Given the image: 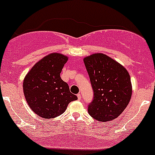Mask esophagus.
<instances>
[{"instance_id": "esophagus-1", "label": "esophagus", "mask_w": 155, "mask_h": 155, "mask_svg": "<svg viewBox=\"0 0 155 155\" xmlns=\"http://www.w3.org/2000/svg\"><path fill=\"white\" fill-rule=\"evenodd\" d=\"M77 97H78V99H81V98H82V95H81V94L80 93H79V94H77Z\"/></svg>"}]
</instances>
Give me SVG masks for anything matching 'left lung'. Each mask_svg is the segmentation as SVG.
<instances>
[{"label":"left lung","mask_w":155,"mask_h":155,"mask_svg":"<svg viewBox=\"0 0 155 155\" xmlns=\"http://www.w3.org/2000/svg\"><path fill=\"white\" fill-rule=\"evenodd\" d=\"M93 89L88 112L95 119L108 121L125 110L131 97L130 76L125 67L102 53L84 58Z\"/></svg>","instance_id":"left-lung-1"}]
</instances>
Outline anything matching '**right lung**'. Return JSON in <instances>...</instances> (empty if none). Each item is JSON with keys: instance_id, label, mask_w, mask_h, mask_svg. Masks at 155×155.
<instances>
[{"instance_id": "right-lung-1", "label": "right lung", "mask_w": 155, "mask_h": 155, "mask_svg": "<svg viewBox=\"0 0 155 155\" xmlns=\"http://www.w3.org/2000/svg\"><path fill=\"white\" fill-rule=\"evenodd\" d=\"M68 58L60 53H51L36 63L24 80V93L33 112L44 118L62 115L68 104L77 99L71 93L60 73Z\"/></svg>"}]
</instances>
